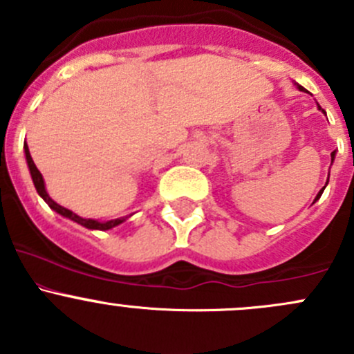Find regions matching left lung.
<instances>
[{
  "mask_svg": "<svg viewBox=\"0 0 354 354\" xmlns=\"http://www.w3.org/2000/svg\"><path fill=\"white\" fill-rule=\"evenodd\" d=\"M296 87H298L299 91H305V88H303L301 85H298V84H296ZM317 106H319V104H317ZM319 109H322V108H320V106H319ZM322 111H324V109H322ZM334 159H335V151L332 152V154H330V162H334ZM327 183H329V178H327ZM327 183H326V187H327ZM326 187H324V188H326ZM324 188H322V190L319 192V194H317V197H315V200H313V202H317V200H319L320 197H322V194H324Z\"/></svg>",
  "mask_w": 354,
  "mask_h": 354,
  "instance_id": "1",
  "label": "left lung"
}]
</instances>
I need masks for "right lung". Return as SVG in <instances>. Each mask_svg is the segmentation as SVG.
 I'll use <instances>...</instances> for the list:
<instances>
[{
	"label": "right lung",
	"instance_id": "obj_1",
	"mask_svg": "<svg viewBox=\"0 0 354 354\" xmlns=\"http://www.w3.org/2000/svg\"><path fill=\"white\" fill-rule=\"evenodd\" d=\"M24 151H25V159H27V166H28V171H30V176H32V181H34V187L35 190H37V194L41 195L42 200H44L46 203H48L49 207H51L55 212H58L59 216L66 217V219H71L73 223L80 224V226L87 227V230H97V231H108V230H113V227L120 226L121 223H124V221L128 219V217L131 216H124V217H118V219H111V221H95V219H85V217H80L78 214L71 212L70 209H66V207L59 205V203H56L55 200L49 197L48 190H46V183H44V178H42L41 171L35 167L34 160H32V156L30 152H28V145L25 144L24 145Z\"/></svg>",
	"mask_w": 354,
	"mask_h": 354
}]
</instances>
